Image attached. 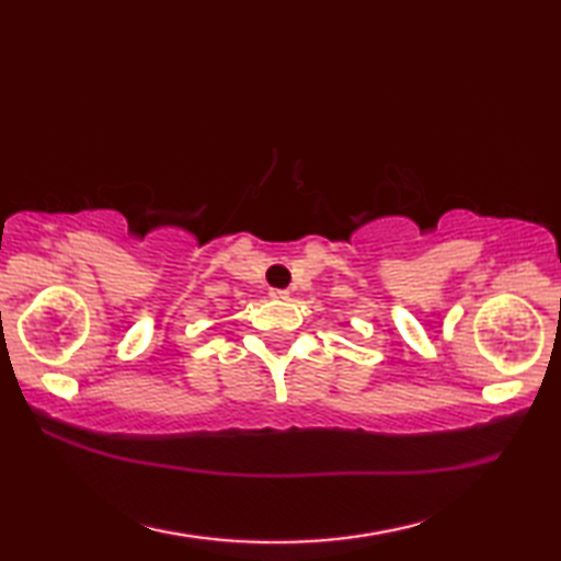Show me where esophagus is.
I'll use <instances>...</instances> for the list:
<instances>
[{"mask_svg":"<svg viewBox=\"0 0 561 561\" xmlns=\"http://www.w3.org/2000/svg\"><path fill=\"white\" fill-rule=\"evenodd\" d=\"M270 299L284 301V299H289V291L287 289H270Z\"/></svg>","mask_w":561,"mask_h":561,"instance_id":"esophagus-1","label":"esophagus"}]
</instances>
